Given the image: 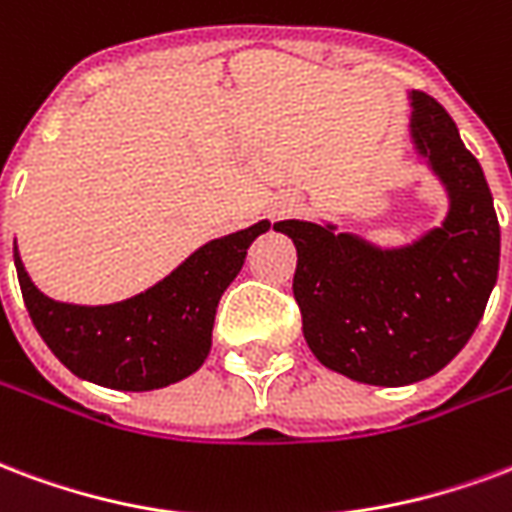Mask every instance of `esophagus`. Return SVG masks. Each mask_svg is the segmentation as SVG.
I'll use <instances>...</instances> for the list:
<instances>
[{
    "label": "esophagus",
    "mask_w": 512,
    "mask_h": 512,
    "mask_svg": "<svg viewBox=\"0 0 512 512\" xmlns=\"http://www.w3.org/2000/svg\"><path fill=\"white\" fill-rule=\"evenodd\" d=\"M298 206V203H295L293 198L290 200H282V203H279V206L274 208V217H285V214H293V208Z\"/></svg>",
    "instance_id": "esophagus-1"
}]
</instances>
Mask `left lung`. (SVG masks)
Returning <instances> with one entry per match:
<instances>
[{
    "label": "left lung",
    "mask_w": 512,
    "mask_h": 512,
    "mask_svg": "<svg viewBox=\"0 0 512 512\" xmlns=\"http://www.w3.org/2000/svg\"><path fill=\"white\" fill-rule=\"evenodd\" d=\"M412 140L448 187L450 211L415 244L377 249L333 225L285 219L293 238L295 304L317 361L366 385H410L445 369L497 285L499 222L480 162L448 111L412 92Z\"/></svg>",
    "instance_id": "1"
}]
</instances>
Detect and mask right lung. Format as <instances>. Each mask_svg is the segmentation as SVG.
Here are the masks:
<instances>
[{"label":"right lung","mask_w":512,"mask_h":512,"mask_svg":"<svg viewBox=\"0 0 512 512\" xmlns=\"http://www.w3.org/2000/svg\"><path fill=\"white\" fill-rule=\"evenodd\" d=\"M268 227L263 219L214 238L146 293L108 306L59 304L43 295L24 271L18 246L15 271L34 328L75 377L113 391H157L203 366L219 298Z\"/></svg>","instance_id":"1"}]
</instances>
